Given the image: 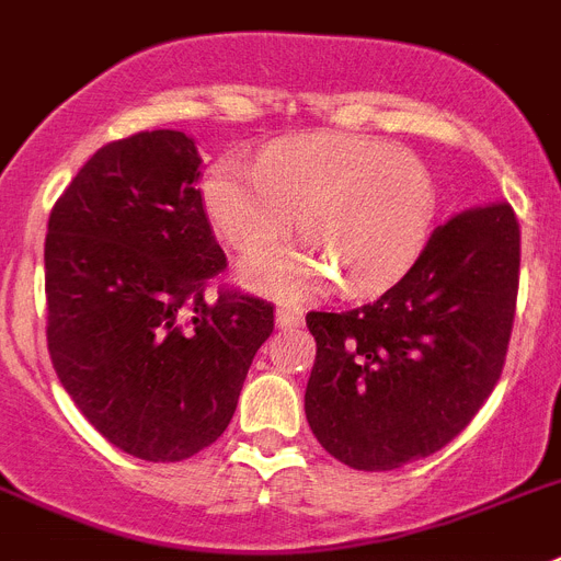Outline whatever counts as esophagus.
Wrapping results in <instances>:
<instances>
[{
    "label": "esophagus",
    "mask_w": 561,
    "mask_h": 561,
    "mask_svg": "<svg viewBox=\"0 0 561 561\" xmlns=\"http://www.w3.org/2000/svg\"><path fill=\"white\" fill-rule=\"evenodd\" d=\"M301 319H305V316H301V310L296 308V305H279V308H276V324H279L282 330L299 328Z\"/></svg>",
    "instance_id": "1"
}]
</instances>
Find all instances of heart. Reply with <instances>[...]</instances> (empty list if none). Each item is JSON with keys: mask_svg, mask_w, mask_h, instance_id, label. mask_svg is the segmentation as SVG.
I'll use <instances>...</instances> for the list:
<instances>
[{"mask_svg": "<svg viewBox=\"0 0 561 561\" xmlns=\"http://www.w3.org/2000/svg\"><path fill=\"white\" fill-rule=\"evenodd\" d=\"M203 206L222 240L262 251L294 228L308 242L253 256V287L301 299L339 276L347 294H375L403 276L426 242L435 183L426 163L387 140L330 133L267 146L260 163L228 154L208 169Z\"/></svg>", "mask_w": 561, "mask_h": 561, "instance_id": "obj_1", "label": "heart"}]
</instances>
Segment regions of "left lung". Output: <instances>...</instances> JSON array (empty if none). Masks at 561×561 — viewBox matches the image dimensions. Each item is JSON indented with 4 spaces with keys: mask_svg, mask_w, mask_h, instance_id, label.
<instances>
[{
    "mask_svg": "<svg viewBox=\"0 0 561 561\" xmlns=\"http://www.w3.org/2000/svg\"><path fill=\"white\" fill-rule=\"evenodd\" d=\"M516 290L519 222L500 199L437 226L369 305L308 313L316 364L305 415L316 440L358 471L440 451L503 375Z\"/></svg>",
    "mask_w": 561,
    "mask_h": 561,
    "instance_id": "1",
    "label": "left lung"
}]
</instances>
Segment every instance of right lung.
Listing matches in <instances>:
<instances>
[{
	"label": "right lung",
	"instance_id": "add662e5",
	"mask_svg": "<svg viewBox=\"0 0 561 561\" xmlns=\"http://www.w3.org/2000/svg\"><path fill=\"white\" fill-rule=\"evenodd\" d=\"M192 138L112 140L56 199L45 240L47 350L81 415L126 455L178 462L231 423L274 305L226 287Z\"/></svg>",
	"mask_w": 561,
	"mask_h": 561
}]
</instances>
